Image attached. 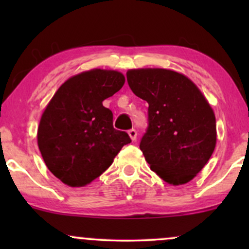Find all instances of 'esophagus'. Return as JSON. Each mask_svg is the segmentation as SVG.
Wrapping results in <instances>:
<instances>
[{"mask_svg":"<svg viewBox=\"0 0 249 249\" xmlns=\"http://www.w3.org/2000/svg\"><path fill=\"white\" fill-rule=\"evenodd\" d=\"M128 136H130V138L134 142L137 139V131L134 130V128H131V130H128Z\"/></svg>","mask_w":249,"mask_h":249,"instance_id":"34e87169","label":"esophagus"}]
</instances>
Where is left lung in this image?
Instances as JSON below:
<instances>
[{
	"label": "left lung",
	"instance_id": "left-lung-1",
	"mask_svg": "<svg viewBox=\"0 0 249 249\" xmlns=\"http://www.w3.org/2000/svg\"><path fill=\"white\" fill-rule=\"evenodd\" d=\"M126 78L134 95L148 103V124L139 147L151 170L168 184H186L215 147L212 107L196 85L176 71L128 70Z\"/></svg>",
	"mask_w": 249,
	"mask_h": 249
}]
</instances>
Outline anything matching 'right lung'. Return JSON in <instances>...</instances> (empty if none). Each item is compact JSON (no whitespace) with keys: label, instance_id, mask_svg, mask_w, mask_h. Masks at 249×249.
<instances>
[{"label":"right lung","instance_id":"1","mask_svg":"<svg viewBox=\"0 0 249 249\" xmlns=\"http://www.w3.org/2000/svg\"><path fill=\"white\" fill-rule=\"evenodd\" d=\"M124 83L118 71H85L63 83L45 107L37 142L47 167L64 184H90L131 142L126 132L113 127L112 111L103 105Z\"/></svg>","mask_w":249,"mask_h":249}]
</instances>
